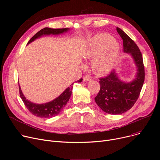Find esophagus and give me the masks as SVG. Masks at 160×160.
Segmentation results:
<instances>
[{
	"label": "esophagus",
	"instance_id": "34e87169",
	"mask_svg": "<svg viewBox=\"0 0 160 160\" xmlns=\"http://www.w3.org/2000/svg\"><path fill=\"white\" fill-rule=\"evenodd\" d=\"M83 81H84V82H88V81L91 80V76L89 75V74H86L84 77H83Z\"/></svg>",
	"mask_w": 160,
	"mask_h": 160
}]
</instances>
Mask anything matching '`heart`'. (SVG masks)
I'll use <instances>...</instances> for the list:
<instances>
[{
    "mask_svg": "<svg viewBox=\"0 0 160 160\" xmlns=\"http://www.w3.org/2000/svg\"><path fill=\"white\" fill-rule=\"evenodd\" d=\"M118 43L112 37L100 34L91 41L84 53L86 60H93L92 69L98 74H106L115 66L119 56Z\"/></svg>",
    "mask_w": 160,
    "mask_h": 160,
    "instance_id": "obj_1",
    "label": "heart"
}]
</instances>
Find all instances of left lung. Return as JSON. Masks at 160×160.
I'll list each match as a JSON object with an SVG mask.
<instances>
[{
	"label": "left lung",
	"instance_id": "8db88e82",
	"mask_svg": "<svg viewBox=\"0 0 160 160\" xmlns=\"http://www.w3.org/2000/svg\"><path fill=\"white\" fill-rule=\"evenodd\" d=\"M123 40V51L131 55L137 68L136 78L130 82L121 80L115 71L100 78V89L95 98V102L104 112L122 114L129 110L137 101L145 80L142 57L137 45L124 31L117 27Z\"/></svg>",
	"mask_w": 160,
	"mask_h": 160
}]
</instances>
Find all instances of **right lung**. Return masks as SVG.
Segmentation results:
<instances>
[{"instance_id":"1","label":"right lung","mask_w":160,"mask_h":160,"mask_svg":"<svg viewBox=\"0 0 160 160\" xmlns=\"http://www.w3.org/2000/svg\"><path fill=\"white\" fill-rule=\"evenodd\" d=\"M69 30V28H44L39 30L37 32L36 34L33 36L30 41L28 42V44L30 43L31 42L36 40L38 38H41V36H46V35H59L62 34L64 32H67ZM27 44V45H28ZM82 81V78L78 80V82H81ZM73 83L67 88L63 93L55 99L50 102L45 104H36L30 102V100L26 98L23 95L20 86L19 85V94L20 97L23 101L25 106L29 110V112L38 117H41V118H51L57 115L60 113L63 108L65 106L67 102L71 97L72 94V85Z\"/></svg>"}]
</instances>
